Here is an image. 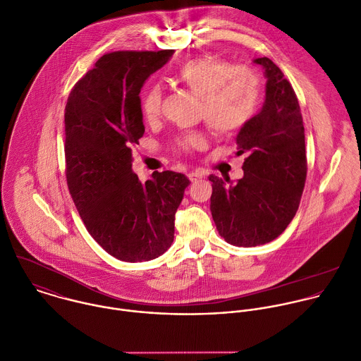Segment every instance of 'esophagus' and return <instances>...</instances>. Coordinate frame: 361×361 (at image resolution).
Wrapping results in <instances>:
<instances>
[{"label":"esophagus","mask_w":361,"mask_h":361,"mask_svg":"<svg viewBox=\"0 0 361 361\" xmlns=\"http://www.w3.org/2000/svg\"><path fill=\"white\" fill-rule=\"evenodd\" d=\"M202 173L201 171H198V170H194V171H190L188 173V178H190V181H197V180H200V178H202Z\"/></svg>","instance_id":"34e87169"}]
</instances>
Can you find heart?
<instances>
[{"label": "heart", "instance_id": "heart-1", "mask_svg": "<svg viewBox=\"0 0 361 361\" xmlns=\"http://www.w3.org/2000/svg\"><path fill=\"white\" fill-rule=\"evenodd\" d=\"M173 80L200 97L198 116L216 135L228 136L245 126L259 103V78L247 66H233L214 56H198L184 62L173 75ZM160 85H149L140 99L142 114L154 120L161 109ZM204 143L198 133L178 140L183 150L197 149Z\"/></svg>", "mask_w": 361, "mask_h": 361}]
</instances>
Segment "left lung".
Returning <instances> with one entry per match:
<instances>
[{"label": "left lung", "mask_w": 361, "mask_h": 361, "mask_svg": "<svg viewBox=\"0 0 361 361\" xmlns=\"http://www.w3.org/2000/svg\"><path fill=\"white\" fill-rule=\"evenodd\" d=\"M267 76L262 110L236 136L238 156L247 154L244 177L233 185L216 176L211 214L219 235L235 247L264 245L293 219L306 183L307 160L300 106L290 82L269 59L258 58Z\"/></svg>", "instance_id": "8db88e82"}]
</instances>
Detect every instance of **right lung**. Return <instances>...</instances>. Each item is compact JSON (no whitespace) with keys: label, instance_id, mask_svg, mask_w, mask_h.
I'll list each match as a JSON object with an SVG mask.
<instances>
[{"label":"right lung","instance_id":"add662e5","mask_svg":"<svg viewBox=\"0 0 361 361\" xmlns=\"http://www.w3.org/2000/svg\"><path fill=\"white\" fill-rule=\"evenodd\" d=\"M173 49L116 51L97 59L65 107L66 183L94 241L125 262L163 255L174 239V215L190 180L154 171L140 183L132 146L145 135L140 90Z\"/></svg>","mask_w":361,"mask_h":361}]
</instances>
